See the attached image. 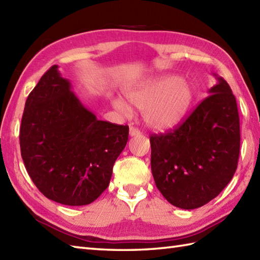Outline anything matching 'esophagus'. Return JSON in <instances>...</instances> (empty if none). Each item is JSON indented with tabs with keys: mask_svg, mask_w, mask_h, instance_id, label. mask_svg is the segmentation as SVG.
Returning <instances> with one entry per match:
<instances>
[{
	"mask_svg": "<svg viewBox=\"0 0 260 260\" xmlns=\"http://www.w3.org/2000/svg\"><path fill=\"white\" fill-rule=\"evenodd\" d=\"M129 135L131 136H139V135H141V132L139 128H136V127L131 126L129 127Z\"/></svg>",
	"mask_w": 260,
	"mask_h": 260,
	"instance_id": "obj_1",
	"label": "esophagus"
}]
</instances>
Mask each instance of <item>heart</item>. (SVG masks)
Here are the masks:
<instances>
[{
  "label": "heart",
  "instance_id": "b5f03b06",
  "mask_svg": "<svg viewBox=\"0 0 260 260\" xmlns=\"http://www.w3.org/2000/svg\"><path fill=\"white\" fill-rule=\"evenodd\" d=\"M126 96L136 108L144 110L145 123L154 129H168L183 119L193 102V89L184 78L164 75L156 77L132 89ZM116 109L128 116L132 110L123 99L113 102Z\"/></svg>",
  "mask_w": 260,
  "mask_h": 260
}]
</instances>
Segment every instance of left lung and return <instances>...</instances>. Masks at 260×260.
<instances>
[{
	"label": "left lung",
	"instance_id": "1",
	"mask_svg": "<svg viewBox=\"0 0 260 260\" xmlns=\"http://www.w3.org/2000/svg\"><path fill=\"white\" fill-rule=\"evenodd\" d=\"M183 123L153 134L151 168L156 187L173 206L200 208L219 196L237 170L240 124L236 97L221 77Z\"/></svg>",
	"mask_w": 260,
	"mask_h": 260
}]
</instances>
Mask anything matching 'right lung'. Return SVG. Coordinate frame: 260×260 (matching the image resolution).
<instances>
[{"mask_svg":"<svg viewBox=\"0 0 260 260\" xmlns=\"http://www.w3.org/2000/svg\"><path fill=\"white\" fill-rule=\"evenodd\" d=\"M58 66L27 96L20 127L21 156L43 196L86 206L107 189L128 126L98 120L70 90Z\"/></svg>","mask_w":260,"mask_h":260,"instance_id":"add662e5","label":"right lung"}]
</instances>
